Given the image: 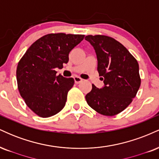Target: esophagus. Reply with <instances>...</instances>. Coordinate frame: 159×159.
<instances>
[{
  "mask_svg": "<svg viewBox=\"0 0 159 159\" xmlns=\"http://www.w3.org/2000/svg\"><path fill=\"white\" fill-rule=\"evenodd\" d=\"M74 80H75V82L76 84H79L81 83V82L83 81V79L81 78L80 77H78V76H76V77L74 78Z\"/></svg>",
  "mask_w": 159,
  "mask_h": 159,
  "instance_id": "34e87169",
  "label": "esophagus"
}]
</instances>
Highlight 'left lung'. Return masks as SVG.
<instances>
[{
	"instance_id": "left-lung-1",
	"label": "left lung",
	"mask_w": 159,
	"mask_h": 159,
	"mask_svg": "<svg viewBox=\"0 0 159 159\" xmlns=\"http://www.w3.org/2000/svg\"><path fill=\"white\" fill-rule=\"evenodd\" d=\"M85 39L93 47L97 70L104 86L94 84L86 95L89 106L105 116H114L125 110L135 97L140 86L139 65L121 43L102 35H88Z\"/></svg>"
}]
</instances>
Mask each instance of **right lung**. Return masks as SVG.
<instances>
[{
	"mask_svg": "<svg viewBox=\"0 0 159 159\" xmlns=\"http://www.w3.org/2000/svg\"><path fill=\"white\" fill-rule=\"evenodd\" d=\"M84 35L50 34L30 45L18 63V88L26 105L41 117L59 113L66 105L67 93L73 87L72 78L56 76L69 61V54Z\"/></svg>",
	"mask_w": 159,
	"mask_h": 159,
	"instance_id": "obj_1",
	"label": "right lung"
}]
</instances>
